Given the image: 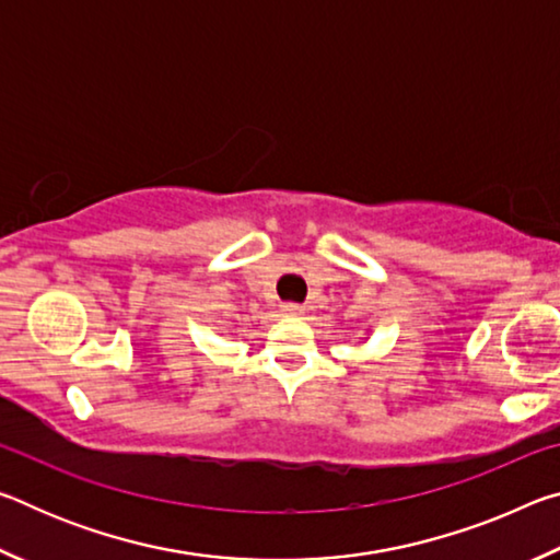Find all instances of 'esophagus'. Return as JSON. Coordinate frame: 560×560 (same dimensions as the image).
<instances>
[{"label":"esophagus","instance_id":"esophagus-1","mask_svg":"<svg viewBox=\"0 0 560 560\" xmlns=\"http://www.w3.org/2000/svg\"><path fill=\"white\" fill-rule=\"evenodd\" d=\"M281 314H283V316L301 318L303 314H306V308H303L301 303H283V306H281Z\"/></svg>","mask_w":560,"mask_h":560}]
</instances>
